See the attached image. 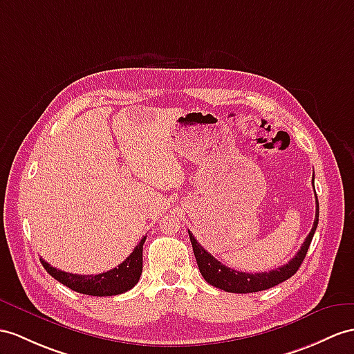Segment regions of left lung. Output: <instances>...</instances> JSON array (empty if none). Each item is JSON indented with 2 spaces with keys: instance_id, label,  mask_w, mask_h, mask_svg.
<instances>
[{
  "instance_id": "obj_1",
  "label": "left lung",
  "mask_w": 354,
  "mask_h": 354,
  "mask_svg": "<svg viewBox=\"0 0 354 354\" xmlns=\"http://www.w3.org/2000/svg\"><path fill=\"white\" fill-rule=\"evenodd\" d=\"M313 185H314V177H313ZM315 204H317V212H315V219L311 232H309L308 237L305 239L304 245L299 249V252L291 258V260L281 266L277 270L270 272H260V273H246V272H237L234 269H230L225 264L218 261L212 254H209L205 249L196 242V239L192 236L191 231L189 232V239H191V243L194 248V254L198 263V269H200L203 278L210 283V286L221 288L228 292H255V291H263L267 288H272L278 283L287 281L295 274L300 264L304 263L306 252L309 249V245L313 242L314 232L318 225V200L315 194Z\"/></svg>"
}]
</instances>
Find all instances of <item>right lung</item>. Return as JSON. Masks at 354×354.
Wrapping results in <instances>:
<instances>
[{
	"mask_svg": "<svg viewBox=\"0 0 354 354\" xmlns=\"http://www.w3.org/2000/svg\"><path fill=\"white\" fill-rule=\"evenodd\" d=\"M144 242H145V236L141 239V242L135 246L133 252L129 255L122 264L105 273H99V274L67 273V272L55 269V267L48 264L43 258H40V261L50 277L73 291L82 292V295H88V296H99V297L115 296L133 288L138 283V281H140V277L142 273Z\"/></svg>",
	"mask_w": 354,
	"mask_h": 354,
	"instance_id": "1",
	"label": "right lung"
}]
</instances>
